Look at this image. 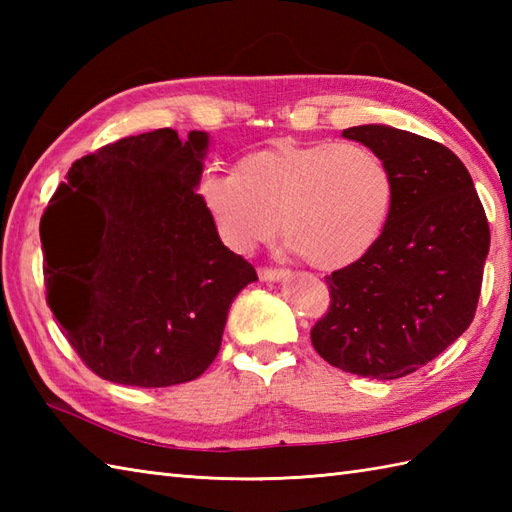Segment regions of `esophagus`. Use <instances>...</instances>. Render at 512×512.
Segmentation results:
<instances>
[{"label": "esophagus", "mask_w": 512, "mask_h": 512, "mask_svg": "<svg viewBox=\"0 0 512 512\" xmlns=\"http://www.w3.org/2000/svg\"><path fill=\"white\" fill-rule=\"evenodd\" d=\"M286 270H275V268H259V279L262 281H281L286 279Z\"/></svg>", "instance_id": "obj_1"}]
</instances>
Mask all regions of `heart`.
<instances>
[{"label": "heart", "instance_id": "b5f03b06", "mask_svg": "<svg viewBox=\"0 0 512 512\" xmlns=\"http://www.w3.org/2000/svg\"><path fill=\"white\" fill-rule=\"evenodd\" d=\"M198 198L235 253H253L281 224L306 264L336 273L363 262L383 239L396 206V176L365 145L277 140L239 158L235 171L206 169Z\"/></svg>", "mask_w": 512, "mask_h": 512}]
</instances>
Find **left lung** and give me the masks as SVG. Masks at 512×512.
Instances as JSON below:
<instances>
[{"label":"left lung","mask_w":512,"mask_h":512,"mask_svg":"<svg viewBox=\"0 0 512 512\" xmlns=\"http://www.w3.org/2000/svg\"><path fill=\"white\" fill-rule=\"evenodd\" d=\"M343 138L387 160L396 206L372 253L325 279L332 303L310 336L343 372L394 380L471 325L491 233L471 173L451 149L389 125L350 127Z\"/></svg>","instance_id":"8db88e82"}]
</instances>
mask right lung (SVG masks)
Here are the masks:
<instances>
[{
  "label": "right lung",
  "mask_w": 512,
  "mask_h": 512,
  "mask_svg": "<svg viewBox=\"0 0 512 512\" xmlns=\"http://www.w3.org/2000/svg\"><path fill=\"white\" fill-rule=\"evenodd\" d=\"M211 136H127L76 160L41 217L48 306L94 374L171 387L202 376L233 299L257 281L198 198Z\"/></svg>",
  "instance_id": "obj_1"
}]
</instances>
